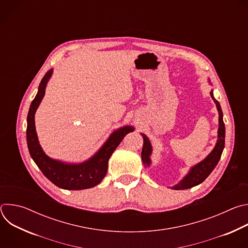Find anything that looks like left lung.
I'll use <instances>...</instances> for the list:
<instances>
[{"instance_id":"obj_1","label":"left lung","mask_w":248,"mask_h":248,"mask_svg":"<svg viewBox=\"0 0 248 248\" xmlns=\"http://www.w3.org/2000/svg\"><path fill=\"white\" fill-rule=\"evenodd\" d=\"M210 95L212 99H213L214 102L216 103L217 109L219 112V129H218V140H217L216 146L213 149V151H212L203 161H201L200 163H198L197 165H195L190 169L189 172L185 176L182 182H180V184H178L172 187L175 190L191 188L203 183L207 179V176L212 172V170L215 169V167L219 163L220 158L222 156V153L225 147V133H226L225 124L223 121V112L221 109L220 103L213 96V91L210 92ZM141 134H142V137L144 140L142 152H141V158H142V162L145 166H149L151 162L150 155L152 153V146L148 137L143 133Z\"/></svg>"}]
</instances>
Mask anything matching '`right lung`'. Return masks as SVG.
Returning <instances> with one entry per match:
<instances>
[{
    "mask_svg": "<svg viewBox=\"0 0 248 248\" xmlns=\"http://www.w3.org/2000/svg\"><path fill=\"white\" fill-rule=\"evenodd\" d=\"M53 74V69L42 78L37 95L32 101L28 116L26 139L31 158L41 170L46 178L55 186L67 190H80L99 185L108 170V161L119 146L124 137L133 131V127L126 125L116 131L106 141L100 150L88 161L81 164H65L48 157L42 150L35 130L34 116L38 106L45 95V88Z\"/></svg>",
    "mask_w": 248,
    "mask_h": 248,
    "instance_id": "right-lung-1",
    "label": "right lung"
}]
</instances>
